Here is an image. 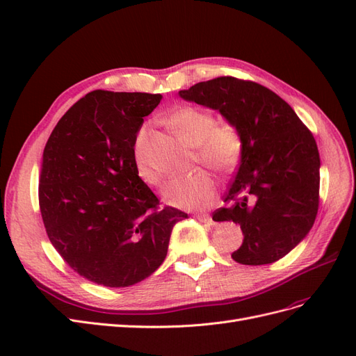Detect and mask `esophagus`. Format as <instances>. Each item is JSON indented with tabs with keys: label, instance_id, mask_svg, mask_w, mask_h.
<instances>
[{
	"label": "esophagus",
	"instance_id": "1",
	"mask_svg": "<svg viewBox=\"0 0 356 356\" xmlns=\"http://www.w3.org/2000/svg\"><path fill=\"white\" fill-rule=\"evenodd\" d=\"M196 218L199 220V221H202V222H207V224H212V218L209 217L208 213H199V215H196Z\"/></svg>",
	"mask_w": 356,
	"mask_h": 356
}]
</instances>
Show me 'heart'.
<instances>
[{"mask_svg": "<svg viewBox=\"0 0 356 356\" xmlns=\"http://www.w3.org/2000/svg\"><path fill=\"white\" fill-rule=\"evenodd\" d=\"M168 122L191 147H196V154L202 165H207L220 174H227L239 163L243 139L239 129L233 123L215 124V117L197 106H182L169 115ZM147 135L148 127L143 126L136 134L134 156L139 177L154 186L159 184L160 177L148 165L144 156ZM215 195L217 186L213 178L204 170L177 177L170 179L163 188V199L172 207L182 209L207 208L213 202Z\"/></svg>", "mask_w": 356, "mask_h": 356, "instance_id": "obj_1", "label": "heart"}]
</instances>
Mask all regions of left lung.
I'll list each match as a JSON object with an SVG mask.
<instances>
[{
	"label": "left lung",
	"mask_w": 356,
	"mask_h": 356,
	"mask_svg": "<svg viewBox=\"0 0 356 356\" xmlns=\"http://www.w3.org/2000/svg\"><path fill=\"white\" fill-rule=\"evenodd\" d=\"M179 96L218 111L243 139L224 196L232 204L212 217L241 225L243 242L232 258L246 266L277 261L306 238L316 218L321 160L314 135L281 96L254 81L218 77Z\"/></svg>",
	"instance_id": "obj_1"
}]
</instances>
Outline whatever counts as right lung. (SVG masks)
<instances>
[{"label": "right lung", "instance_id": "1", "mask_svg": "<svg viewBox=\"0 0 356 356\" xmlns=\"http://www.w3.org/2000/svg\"><path fill=\"white\" fill-rule=\"evenodd\" d=\"M161 95L93 90L63 114L42 153L40 209L49 239L88 281L124 288L165 261L174 225L139 178L134 147Z\"/></svg>", "mask_w": 356, "mask_h": 356}]
</instances>
